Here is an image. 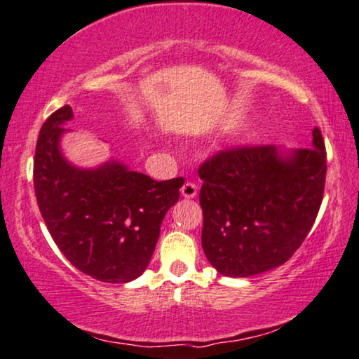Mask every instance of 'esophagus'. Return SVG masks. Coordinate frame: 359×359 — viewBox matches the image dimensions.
<instances>
[{"label": "esophagus", "mask_w": 359, "mask_h": 359, "mask_svg": "<svg viewBox=\"0 0 359 359\" xmlns=\"http://www.w3.org/2000/svg\"><path fill=\"white\" fill-rule=\"evenodd\" d=\"M197 185L194 182H185L184 187L180 189V192H182V197L184 198H195L197 197Z\"/></svg>", "instance_id": "1"}]
</instances>
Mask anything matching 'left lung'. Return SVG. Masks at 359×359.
Listing matches in <instances>:
<instances>
[{
    "label": "left lung",
    "mask_w": 359,
    "mask_h": 359,
    "mask_svg": "<svg viewBox=\"0 0 359 359\" xmlns=\"http://www.w3.org/2000/svg\"><path fill=\"white\" fill-rule=\"evenodd\" d=\"M310 149L245 146L219 151L203 180L202 248L219 274L250 277L289 261L322 205L327 152L318 128Z\"/></svg>",
    "instance_id": "1"
}]
</instances>
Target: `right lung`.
Returning <instances> with one entry per match:
<instances>
[{
  "instance_id": "right-lung-1",
  "label": "right lung",
  "mask_w": 359,
  "mask_h": 359,
  "mask_svg": "<svg viewBox=\"0 0 359 359\" xmlns=\"http://www.w3.org/2000/svg\"><path fill=\"white\" fill-rule=\"evenodd\" d=\"M69 104L42 124L34 156L37 205L52 240L76 269L102 283L135 280L149 264L161 223L179 200L182 177L156 182L109 159L93 169L60 151Z\"/></svg>"
}]
</instances>
